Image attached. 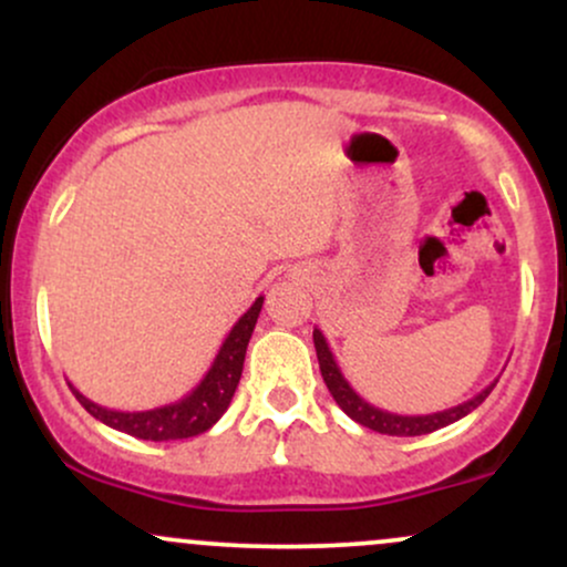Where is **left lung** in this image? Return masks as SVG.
<instances>
[{"label":"left lung","mask_w":567,"mask_h":567,"mask_svg":"<svg viewBox=\"0 0 567 567\" xmlns=\"http://www.w3.org/2000/svg\"><path fill=\"white\" fill-rule=\"evenodd\" d=\"M315 349H317V360H320V370H322V379L328 383L330 394L338 402V408L349 415L351 421L357 424L373 429L379 434H389V437H419V434H429V432H437V429L453 424V421L464 419L470 415L474 408H480L485 402V396L493 392L498 379L485 386L483 392L474 394L472 400L461 402V405L440 410V413H429V415H400V413H389V410H381L370 402L362 400L354 389L349 386V381L343 379L341 368H338L333 351H330L328 341H324L322 330L315 328Z\"/></svg>","instance_id":"obj_1"}]
</instances>
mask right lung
I'll return each mask as SVG.
<instances>
[{
  "label": "right lung",
  "mask_w": 567,
  "mask_h": 567,
  "mask_svg": "<svg viewBox=\"0 0 567 567\" xmlns=\"http://www.w3.org/2000/svg\"><path fill=\"white\" fill-rule=\"evenodd\" d=\"M261 306L264 296H258L256 303L239 317L237 324L229 330V336H226V341L220 343L216 360H213L205 379L186 396H181L178 402L152 410H133L130 413V410H112L97 405V402L87 400L80 389H74V383H69V389L76 394L80 405L93 419L103 421V424L116 429V432L130 434V437L152 442L197 437V434L207 432L226 413L234 392H237L239 375H243L245 365V351L247 343H250L252 328L258 322V315H261Z\"/></svg>",
  "instance_id": "obj_1"
}]
</instances>
